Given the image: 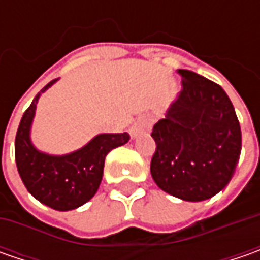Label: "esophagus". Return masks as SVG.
<instances>
[{
  "mask_svg": "<svg viewBox=\"0 0 260 260\" xmlns=\"http://www.w3.org/2000/svg\"><path fill=\"white\" fill-rule=\"evenodd\" d=\"M152 123H153V118L149 117V115H145V117H140L137 121L135 123V125L130 128V133H132V137H137L140 133L143 132H147L150 130L152 127Z\"/></svg>",
  "mask_w": 260,
  "mask_h": 260,
  "instance_id": "esophagus-1",
  "label": "esophagus"
}]
</instances>
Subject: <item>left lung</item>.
<instances>
[{"label":"left lung","mask_w":260,"mask_h":260,"mask_svg":"<svg viewBox=\"0 0 260 260\" xmlns=\"http://www.w3.org/2000/svg\"><path fill=\"white\" fill-rule=\"evenodd\" d=\"M182 91L153 125L156 185L185 201L214 197L230 182L242 150L235 107L218 84L179 69Z\"/></svg>","instance_id":"8db88e82"}]
</instances>
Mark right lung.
Masks as SVG:
<instances>
[{"mask_svg": "<svg viewBox=\"0 0 260 260\" xmlns=\"http://www.w3.org/2000/svg\"><path fill=\"white\" fill-rule=\"evenodd\" d=\"M47 85L36 95L25 110L15 135V164L27 191L57 211L78 208L89 201L103 179L105 156L130 140L128 133H108L94 137L85 147L71 155L50 156L36 150L30 142V125L37 100Z\"/></svg>", "mask_w": 260, "mask_h": 260, "instance_id": "1", "label": "right lung"}]
</instances>
